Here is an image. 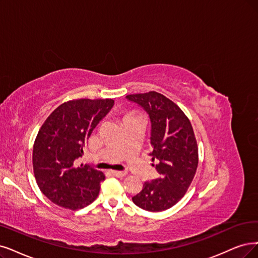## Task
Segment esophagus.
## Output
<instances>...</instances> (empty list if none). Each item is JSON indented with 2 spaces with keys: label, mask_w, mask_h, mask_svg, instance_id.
<instances>
[{
  "label": "esophagus",
  "mask_w": 258,
  "mask_h": 258,
  "mask_svg": "<svg viewBox=\"0 0 258 258\" xmlns=\"http://www.w3.org/2000/svg\"><path fill=\"white\" fill-rule=\"evenodd\" d=\"M111 174L117 176V177H123L127 174L126 171H116V170H111Z\"/></svg>",
  "instance_id": "1"
}]
</instances>
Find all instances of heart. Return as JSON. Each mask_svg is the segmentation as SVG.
I'll use <instances>...</instances> for the list:
<instances>
[{
    "instance_id": "obj_1",
    "label": "heart",
    "mask_w": 258,
    "mask_h": 258,
    "mask_svg": "<svg viewBox=\"0 0 258 258\" xmlns=\"http://www.w3.org/2000/svg\"><path fill=\"white\" fill-rule=\"evenodd\" d=\"M134 118H140V114L136 113V112H130L127 114H125V117H124L123 120H126V119H134Z\"/></svg>"
}]
</instances>
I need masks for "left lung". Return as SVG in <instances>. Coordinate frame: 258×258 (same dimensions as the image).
<instances>
[{"instance_id": "left-lung-1", "label": "left lung", "mask_w": 258, "mask_h": 258, "mask_svg": "<svg viewBox=\"0 0 258 258\" xmlns=\"http://www.w3.org/2000/svg\"><path fill=\"white\" fill-rule=\"evenodd\" d=\"M144 108L151 121L152 160L159 177L145 182L132 198L148 212H163L175 205L186 194L198 168V146L189 119L175 103L155 91L126 95Z\"/></svg>"}]
</instances>
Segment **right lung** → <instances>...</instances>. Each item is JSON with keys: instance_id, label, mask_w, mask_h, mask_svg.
<instances>
[{"instance_id": "1", "label": "right lung", "mask_w": 258, "mask_h": 258, "mask_svg": "<svg viewBox=\"0 0 258 258\" xmlns=\"http://www.w3.org/2000/svg\"><path fill=\"white\" fill-rule=\"evenodd\" d=\"M113 100L80 99L57 107L38 132L33 149V168L41 192L54 204L79 209L92 203L105 179L102 171L74 161L92 131L113 106Z\"/></svg>"}]
</instances>
